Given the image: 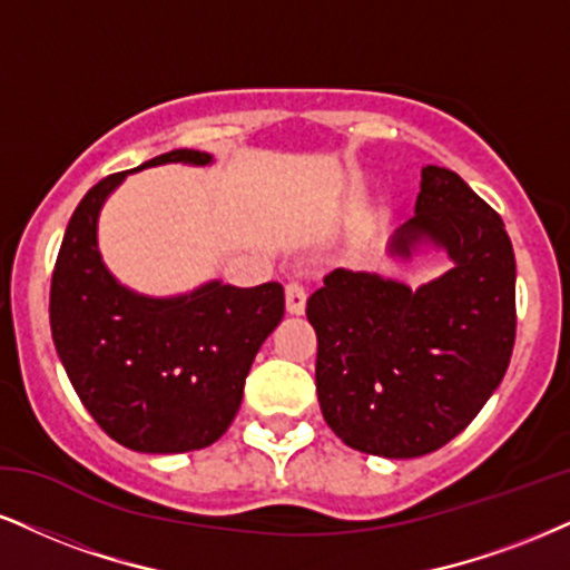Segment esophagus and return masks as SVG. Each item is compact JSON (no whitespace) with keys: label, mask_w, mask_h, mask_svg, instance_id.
Listing matches in <instances>:
<instances>
[{"label":"esophagus","mask_w":570,"mask_h":570,"mask_svg":"<svg viewBox=\"0 0 570 570\" xmlns=\"http://www.w3.org/2000/svg\"><path fill=\"white\" fill-rule=\"evenodd\" d=\"M285 306L291 314H304L306 308V287L301 283L285 285Z\"/></svg>","instance_id":"1"}]
</instances>
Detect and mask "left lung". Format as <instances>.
I'll list each match as a JSON object with an SVG mask.
<instances>
[{
    "instance_id": "obj_1",
    "label": "left lung",
    "mask_w": 570,
    "mask_h": 570,
    "mask_svg": "<svg viewBox=\"0 0 570 570\" xmlns=\"http://www.w3.org/2000/svg\"><path fill=\"white\" fill-rule=\"evenodd\" d=\"M444 248L452 269L420 285L333 269L306 301L325 423L364 454L410 460L473 423L515 346V253L504 222L462 177L425 166L414 216L389 253Z\"/></svg>"
}]
</instances>
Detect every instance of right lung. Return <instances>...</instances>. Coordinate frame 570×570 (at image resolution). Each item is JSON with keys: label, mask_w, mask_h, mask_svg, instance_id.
Masks as SVG:
<instances>
[{"label": "right lung", "mask_w": 570, "mask_h": 570, "mask_svg": "<svg viewBox=\"0 0 570 570\" xmlns=\"http://www.w3.org/2000/svg\"><path fill=\"white\" fill-rule=\"evenodd\" d=\"M210 160L171 150L139 168ZM131 171L97 181L70 216L49 287V327L70 385L110 439L147 454L193 452L235 420L250 364L285 314V291L214 279L185 296L153 298L124 287L102 264L97 219Z\"/></svg>", "instance_id": "1"}]
</instances>
